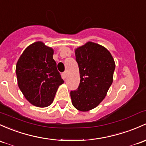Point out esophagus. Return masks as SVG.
<instances>
[{
  "label": "esophagus",
  "mask_w": 146,
  "mask_h": 146,
  "mask_svg": "<svg viewBox=\"0 0 146 146\" xmlns=\"http://www.w3.org/2000/svg\"><path fill=\"white\" fill-rule=\"evenodd\" d=\"M61 77L64 80L66 79V72H64V73H61Z\"/></svg>",
  "instance_id": "34e87169"
}]
</instances>
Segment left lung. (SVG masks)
I'll use <instances>...</instances> for the list:
<instances>
[{
  "mask_svg": "<svg viewBox=\"0 0 146 146\" xmlns=\"http://www.w3.org/2000/svg\"><path fill=\"white\" fill-rule=\"evenodd\" d=\"M80 85L70 91L72 104L80 111L96 108L104 100L112 85L115 68L110 52L99 44L88 42L76 50Z\"/></svg>",
  "mask_w": 146,
  "mask_h": 146,
  "instance_id": "left-lung-1",
  "label": "left lung"
}]
</instances>
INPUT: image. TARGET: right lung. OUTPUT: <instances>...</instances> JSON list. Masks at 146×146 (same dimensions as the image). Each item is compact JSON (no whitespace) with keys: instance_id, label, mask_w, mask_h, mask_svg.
Returning a JSON list of instances; mask_svg holds the SVG:
<instances>
[{"instance_id":"1","label":"right lung","mask_w":146,"mask_h":146,"mask_svg":"<svg viewBox=\"0 0 146 146\" xmlns=\"http://www.w3.org/2000/svg\"><path fill=\"white\" fill-rule=\"evenodd\" d=\"M54 50L38 41L27 47L17 63L18 86L33 106L44 108L52 103L64 83L53 59Z\"/></svg>"}]
</instances>
